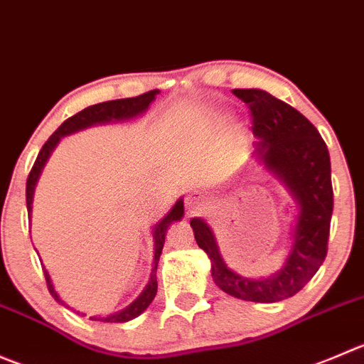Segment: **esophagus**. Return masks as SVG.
<instances>
[{"mask_svg":"<svg viewBox=\"0 0 364 364\" xmlns=\"http://www.w3.org/2000/svg\"><path fill=\"white\" fill-rule=\"evenodd\" d=\"M185 206H186V210L192 211V213L203 210V206H204L203 197L197 196V193H190V196H186V199H185Z\"/></svg>","mask_w":364,"mask_h":364,"instance_id":"1","label":"esophagus"}]
</instances>
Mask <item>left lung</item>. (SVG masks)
I'll use <instances>...</instances> for the list:
<instances>
[{"label": "left lung", "instance_id": "1", "mask_svg": "<svg viewBox=\"0 0 364 364\" xmlns=\"http://www.w3.org/2000/svg\"><path fill=\"white\" fill-rule=\"evenodd\" d=\"M232 94L249 107L259 160L283 179L301 208L294 245L276 276L247 279L225 267L206 222L192 218L190 225L197 245L210 256L211 277L220 290L242 301L270 304L299 294L326 259L334 204L331 158L318 129L294 107L259 88H235Z\"/></svg>", "mask_w": 364, "mask_h": 364}]
</instances>
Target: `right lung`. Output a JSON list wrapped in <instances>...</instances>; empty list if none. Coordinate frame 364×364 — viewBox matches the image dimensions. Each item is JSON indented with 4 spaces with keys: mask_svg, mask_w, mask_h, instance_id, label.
I'll list each match as a JSON object with an SVG mask.
<instances>
[{
    "mask_svg": "<svg viewBox=\"0 0 364 364\" xmlns=\"http://www.w3.org/2000/svg\"><path fill=\"white\" fill-rule=\"evenodd\" d=\"M158 92H160V90H149V92L140 94V96H136V97H126V100H114V101H105V103L92 105V107L85 108V110L77 112V114H74L73 117H69L67 121H63L62 126H60V128L56 129L51 136H49L48 142L42 146L41 153H38L37 160H35L30 174H28V179H26L28 215L31 213V199H33V188H35V183H37V179H38V174H41V171H42V167H44L46 161H48L51 151L55 149V146L58 144V140L62 139L63 135H69V133L77 132V129L88 128V126H92V124H100V122L122 121V119L135 117V115L142 114V112L147 110V107L153 103L154 96H156ZM183 211H185L183 210V200H178V203H176V206L168 211L167 217H165L164 220L156 225V228H154V231H153V236H154L153 272H151L149 283H147L146 290L140 294V297L136 299L132 306H128L124 311L115 313V315H110V316H90V318L101 320V322L121 323V322H128V320L135 318V316H139L140 313L146 311V308L151 304V302H153L154 295H156V291H158L156 268H158V259H160L161 249H164L165 235H167V229H168V225H171V222L179 220V218L183 217ZM44 277H46V283H48L49 294L53 295V299H55L56 302L63 304V301L58 297V295H56L55 288H53L48 270H44Z\"/></svg>",
    "mask_w": 364,
    "mask_h": 364,
    "instance_id": "1",
    "label": "right lung"
}]
</instances>
